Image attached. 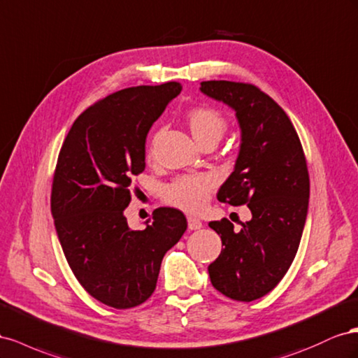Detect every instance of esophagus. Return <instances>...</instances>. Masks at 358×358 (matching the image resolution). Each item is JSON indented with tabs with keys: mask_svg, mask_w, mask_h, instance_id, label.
Segmentation results:
<instances>
[{
	"mask_svg": "<svg viewBox=\"0 0 358 358\" xmlns=\"http://www.w3.org/2000/svg\"><path fill=\"white\" fill-rule=\"evenodd\" d=\"M187 227L190 231H196L202 228V222L196 217H187Z\"/></svg>",
	"mask_w": 358,
	"mask_h": 358,
	"instance_id": "34e87169",
	"label": "esophagus"
}]
</instances>
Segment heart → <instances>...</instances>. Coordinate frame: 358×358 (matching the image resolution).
I'll use <instances>...</instances> for the list:
<instances>
[{
  "instance_id": "1",
  "label": "heart",
  "mask_w": 358,
  "mask_h": 358,
  "mask_svg": "<svg viewBox=\"0 0 358 358\" xmlns=\"http://www.w3.org/2000/svg\"><path fill=\"white\" fill-rule=\"evenodd\" d=\"M187 127L192 136L199 145L210 141H220L228 129L227 118L217 109L210 106H198L187 112ZM159 135L155 134L148 144L147 156L152 159L156 151ZM216 180L211 176H182L172 181L163 190V199L172 207H177L187 213H198L207 206Z\"/></svg>"
}]
</instances>
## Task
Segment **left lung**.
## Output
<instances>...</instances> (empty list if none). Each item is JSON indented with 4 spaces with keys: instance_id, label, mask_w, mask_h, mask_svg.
<instances>
[{
    "instance_id": "obj_1",
    "label": "left lung",
    "mask_w": 358,
    "mask_h": 358,
    "mask_svg": "<svg viewBox=\"0 0 358 358\" xmlns=\"http://www.w3.org/2000/svg\"><path fill=\"white\" fill-rule=\"evenodd\" d=\"M201 91L236 110L241 129L236 168L217 199L248 203L252 213L240 231L228 219L208 223L223 246L208 274L219 292L249 303L275 288L299 250L309 207L308 163L291 120L258 87L206 80Z\"/></svg>"
}]
</instances>
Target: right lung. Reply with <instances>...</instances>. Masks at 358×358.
I'll return each mask as SVG.
<instances>
[{"mask_svg":"<svg viewBox=\"0 0 358 358\" xmlns=\"http://www.w3.org/2000/svg\"><path fill=\"white\" fill-rule=\"evenodd\" d=\"M178 83L120 90L80 114L63 142L50 211L64 257L83 288L106 306L130 309L156 289L165 253L187 229L180 210L157 208L142 231L124 210L131 180L145 169V139Z\"/></svg>","mask_w":358,"mask_h":358,"instance_id":"1","label":"right lung"}]
</instances>
